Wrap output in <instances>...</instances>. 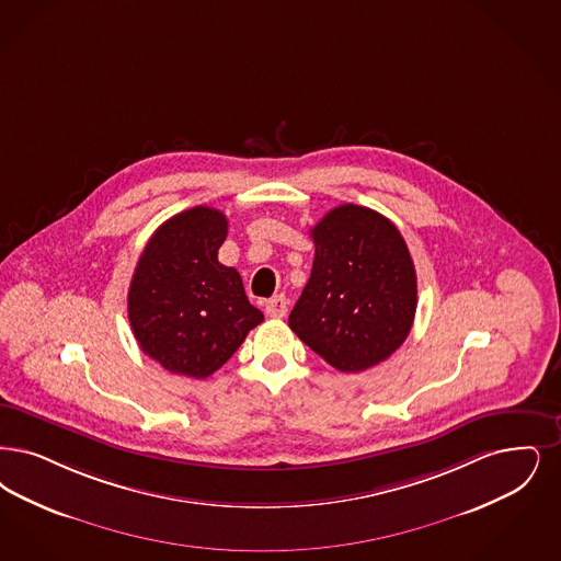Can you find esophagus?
<instances>
[{"instance_id": "1", "label": "esophagus", "mask_w": 561, "mask_h": 561, "mask_svg": "<svg viewBox=\"0 0 561 561\" xmlns=\"http://www.w3.org/2000/svg\"><path fill=\"white\" fill-rule=\"evenodd\" d=\"M265 313L273 317V319L286 317V313H288V300L284 296H273V298L267 300V305H265Z\"/></svg>"}]
</instances>
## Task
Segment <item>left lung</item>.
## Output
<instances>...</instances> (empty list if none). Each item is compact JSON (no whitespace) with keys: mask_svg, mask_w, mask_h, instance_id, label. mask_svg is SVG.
<instances>
[{"mask_svg":"<svg viewBox=\"0 0 561 561\" xmlns=\"http://www.w3.org/2000/svg\"><path fill=\"white\" fill-rule=\"evenodd\" d=\"M311 238L313 270L291 309V332L346 374L388 359L417 309V277L401 231L371 208L340 204Z\"/></svg>","mask_w":561,"mask_h":561,"instance_id":"1","label":"left lung"}]
</instances>
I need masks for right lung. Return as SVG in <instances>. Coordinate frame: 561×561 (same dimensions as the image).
Returning <instances> with one entry per match:
<instances>
[{
  "instance_id": "obj_1",
  "label": "right lung",
  "mask_w": 561,
  "mask_h": 561,
  "mask_svg": "<svg viewBox=\"0 0 561 561\" xmlns=\"http://www.w3.org/2000/svg\"><path fill=\"white\" fill-rule=\"evenodd\" d=\"M225 238L224 213L194 206L160 225L137 261L127 296L131 330L171 374L208 378L263 321L240 273L219 263Z\"/></svg>"
}]
</instances>
